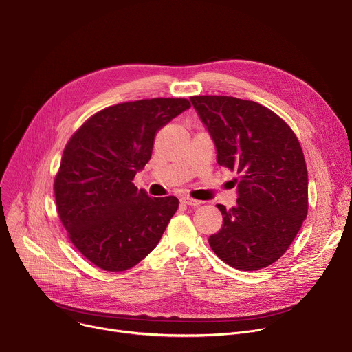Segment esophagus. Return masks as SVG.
<instances>
[{
	"mask_svg": "<svg viewBox=\"0 0 352 352\" xmlns=\"http://www.w3.org/2000/svg\"><path fill=\"white\" fill-rule=\"evenodd\" d=\"M180 203L184 204V206H190V207H197V206L201 204V201L195 200V199H192V197H187V196L182 197V199H180Z\"/></svg>",
	"mask_w": 352,
	"mask_h": 352,
	"instance_id": "esophagus-1",
	"label": "esophagus"
}]
</instances>
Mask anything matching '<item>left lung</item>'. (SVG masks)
Wrapping results in <instances>:
<instances>
[{
  "instance_id": "1",
  "label": "left lung",
  "mask_w": 352,
  "mask_h": 352,
  "mask_svg": "<svg viewBox=\"0 0 352 352\" xmlns=\"http://www.w3.org/2000/svg\"><path fill=\"white\" fill-rule=\"evenodd\" d=\"M190 101L217 151V164L239 175L236 203L217 204L223 227L208 238L221 261L239 270L276 262L307 215V168L289 125L266 107L227 96Z\"/></svg>"
}]
</instances>
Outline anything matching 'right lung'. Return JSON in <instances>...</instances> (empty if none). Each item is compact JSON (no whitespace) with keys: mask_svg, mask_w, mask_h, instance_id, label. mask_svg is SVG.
<instances>
[{"mask_svg":"<svg viewBox=\"0 0 352 352\" xmlns=\"http://www.w3.org/2000/svg\"><path fill=\"white\" fill-rule=\"evenodd\" d=\"M188 108L186 98L117 104L67 142L55 179L58 212L73 245L98 267L129 269L164 235L179 200L149 197L132 179L149 162L157 131Z\"/></svg>","mask_w":352,"mask_h":352,"instance_id":"1","label":"right lung"}]
</instances>
